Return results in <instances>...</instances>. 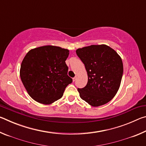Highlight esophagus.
Here are the masks:
<instances>
[{
  "mask_svg": "<svg viewBox=\"0 0 146 146\" xmlns=\"http://www.w3.org/2000/svg\"><path fill=\"white\" fill-rule=\"evenodd\" d=\"M76 76H75V77L73 78V82H75V81L76 80Z\"/></svg>",
  "mask_w": 146,
  "mask_h": 146,
  "instance_id": "34e87169",
  "label": "esophagus"
}]
</instances>
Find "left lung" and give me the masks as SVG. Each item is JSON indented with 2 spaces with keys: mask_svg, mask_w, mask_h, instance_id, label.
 I'll return each mask as SVG.
<instances>
[{
  "mask_svg": "<svg viewBox=\"0 0 146 146\" xmlns=\"http://www.w3.org/2000/svg\"><path fill=\"white\" fill-rule=\"evenodd\" d=\"M84 64L88 80L84 88H78L83 100L94 107L108 103L119 89L123 64L114 49L104 45H91L76 49Z\"/></svg>",
  "mask_w": 146,
  "mask_h": 146,
  "instance_id": "1",
  "label": "left lung"
}]
</instances>
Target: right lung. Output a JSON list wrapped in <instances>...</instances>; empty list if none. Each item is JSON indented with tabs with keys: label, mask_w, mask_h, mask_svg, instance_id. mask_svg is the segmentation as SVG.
<instances>
[{
	"label": "right lung",
	"mask_w": 146,
	"mask_h": 146,
	"mask_svg": "<svg viewBox=\"0 0 146 146\" xmlns=\"http://www.w3.org/2000/svg\"><path fill=\"white\" fill-rule=\"evenodd\" d=\"M69 50L53 46L31 49L22 62L20 76L30 97L39 103L50 104L62 97L73 82L68 75L66 60Z\"/></svg>",
	"instance_id": "1"
}]
</instances>
